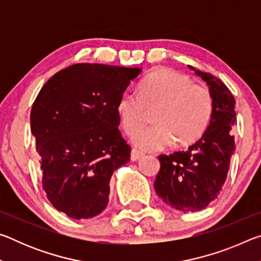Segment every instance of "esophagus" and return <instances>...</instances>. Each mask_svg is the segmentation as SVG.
I'll use <instances>...</instances> for the list:
<instances>
[{
  "instance_id": "1",
  "label": "esophagus",
  "mask_w": 261,
  "mask_h": 261,
  "mask_svg": "<svg viewBox=\"0 0 261 261\" xmlns=\"http://www.w3.org/2000/svg\"><path fill=\"white\" fill-rule=\"evenodd\" d=\"M144 154L141 153L140 151H138V149H136V148H134L131 151V160L132 161H137V160H139V159L143 156Z\"/></svg>"
}]
</instances>
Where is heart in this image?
Returning <instances> with one entry per match:
<instances>
[{
    "instance_id": "heart-1",
    "label": "heart",
    "mask_w": 261,
    "mask_h": 261,
    "mask_svg": "<svg viewBox=\"0 0 261 261\" xmlns=\"http://www.w3.org/2000/svg\"><path fill=\"white\" fill-rule=\"evenodd\" d=\"M116 110L123 130L130 136L152 111L156 124L138 130L132 141L144 151H159L174 141L177 146H187L199 139L210 124L213 98L208 88L192 84L185 74L161 68L141 81L138 94L122 93Z\"/></svg>"
}]
</instances>
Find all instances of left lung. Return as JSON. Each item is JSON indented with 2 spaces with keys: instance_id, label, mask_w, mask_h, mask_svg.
Here are the masks:
<instances>
[{
  "instance_id": "8db88e82",
  "label": "left lung",
  "mask_w": 261,
  "mask_h": 261,
  "mask_svg": "<svg viewBox=\"0 0 261 261\" xmlns=\"http://www.w3.org/2000/svg\"><path fill=\"white\" fill-rule=\"evenodd\" d=\"M189 68L208 85L213 114L204 135L187 151L159 155L161 167L154 189L158 197L175 210L197 212L218 198L226 182L235 151L231 126L236 122V101L219 78Z\"/></svg>"
}]
</instances>
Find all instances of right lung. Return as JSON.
Returning a JSON list of instances; mask_svg holds the SVG:
<instances>
[{
	"label": "right lung",
	"mask_w": 261,
	"mask_h": 261,
	"mask_svg": "<svg viewBox=\"0 0 261 261\" xmlns=\"http://www.w3.org/2000/svg\"><path fill=\"white\" fill-rule=\"evenodd\" d=\"M139 68L79 63L48 81L31 110L42 188L57 211L90 219L109 201V182L130 160L116 106Z\"/></svg>",
	"instance_id": "1"
}]
</instances>
